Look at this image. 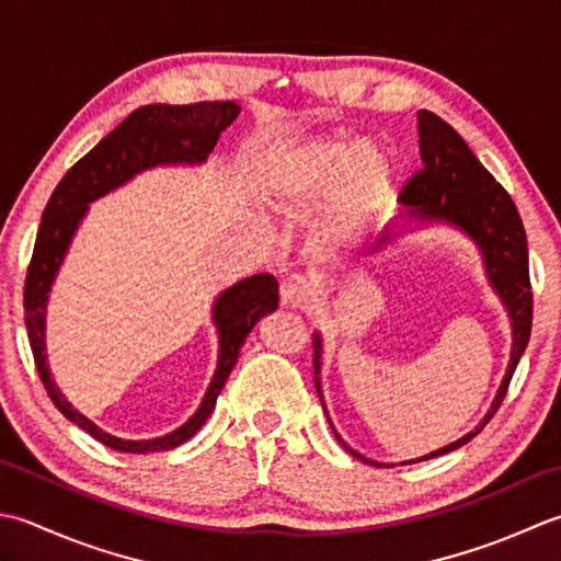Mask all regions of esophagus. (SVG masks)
I'll list each match as a JSON object with an SVG mask.
<instances>
[{"instance_id":"34e87169","label":"esophagus","mask_w":561,"mask_h":561,"mask_svg":"<svg viewBox=\"0 0 561 561\" xmlns=\"http://www.w3.org/2000/svg\"><path fill=\"white\" fill-rule=\"evenodd\" d=\"M314 302V288L310 280L293 276L280 285V305L290 310H307Z\"/></svg>"}]
</instances>
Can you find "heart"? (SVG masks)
Listing matches in <instances>:
<instances>
[{
	"mask_svg": "<svg viewBox=\"0 0 561 561\" xmlns=\"http://www.w3.org/2000/svg\"><path fill=\"white\" fill-rule=\"evenodd\" d=\"M394 191V164L382 147L341 135L276 147L264 159L261 198L276 215L310 208L327 193L334 230L351 234L382 210Z\"/></svg>",
	"mask_w": 561,
	"mask_h": 561,
	"instance_id": "obj_1",
	"label": "heart"
}]
</instances>
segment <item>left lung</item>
<instances>
[{
	"mask_svg": "<svg viewBox=\"0 0 561 561\" xmlns=\"http://www.w3.org/2000/svg\"><path fill=\"white\" fill-rule=\"evenodd\" d=\"M416 118L421 169L407 181L402 193H399V203L407 208L404 220H419L431 225L443 222L472 239L479 254L484 259V273L491 288L496 290L511 317L513 346L508 370L504 375V380H501V387L494 402H491V409L486 411V416L479 421V426H474V431L470 433H465V436L457 438L455 443L445 445V448L433 450L424 457H419V460L409 462L431 460V457L462 448L465 443H470L477 433L489 424L501 402H504L508 382L513 373H516V365L523 356L525 346H528L533 327L528 239H525L516 203L511 201L506 188L482 167V162L474 157V152L467 147L462 137L455 133V128H450L448 123L431 111H419ZM402 230L404 227H399V232ZM399 232L394 227H387L370 251L390 244ZM319 358H322V339L314 334V387L319 397H322V382H319V365L322 363H319ZM341 445H344L353 457H358L360 462H368L375 467H394L368 460V457H363L360 453L351 450L344 440H341Z\"/></svg>",
	"mask_w": 561,
	"mask_h": 561,
	"instance_id": "8db88e82",
	"label": "left lung"
}]
</instances>
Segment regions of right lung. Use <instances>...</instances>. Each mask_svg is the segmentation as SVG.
Instances as JSON below:
<instances>
[{
  "mask_svg": "<svg viewBox=\"0 0 561 561\" xmlns=\"http://www.w3.org/2000/svg\"><path fill=\"white\" fill-rule=\"evenodd\" d=\"M239 111L242 108L234 101H198V104L188 106H140L67 171L43 210L24 288L26 331L33 360H36L45 392L62 411V416L87 431L91 438L104 443L106 448L140 455L162 453L196 436L205 419L213 414L217 394L237 365L249 331L256 327L261 317L278 310V280L271 273H256V276L239 280L232 288L217 295L213 305V324L217 327L220 348H217L215 375L198 411L184 426L167 433V436L152 440H125L101 431L94 421L79 414L57 390L50 377L48 353H45V307H48L55 276L62 266L79 225L84 220L89 203L128 184L140 171L171 164H203L217 145V137L225 128H230Z\"/></svg>",
  "mask_w": 561,
  "mask_h": 561,
  "instance_id": "obj_1",
  "label": "right lung"
}]
</instances>
